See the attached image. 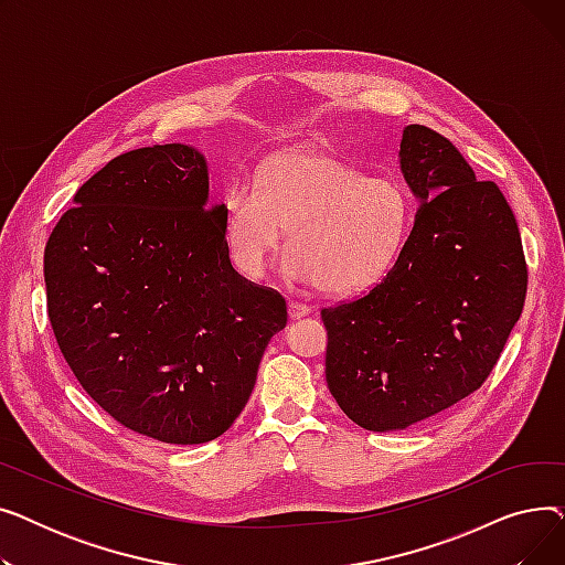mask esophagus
I'll use <instances>...</instances> for the list:
<instances>
[{
    "instance_id": "1",
    "label": "esophagus",
    "mask_w": 565,
    "mask_h": 565,
    "mask_svg": "<svg viewBox=\"0 0 565 565\" xmlns=\"http://www.w3.org/2000/svg\"><path fill=\"white\" fill-rule=\"evenodd\" d=\"M313 309L309 307V305H302V302H298V300H290L288 302V316L292 318V320H298V318H302V316H309Z\"/></svg>"
}]
</instances>
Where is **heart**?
<instances>
[{
    "label": "heart",
    "mask_w": 565,
    "mask_h": 565,
    "mask_svg": "<svg viewBox=\"0 0 565 565\" xmlns=\"http://www.w3.org/2000/svg\"><path fill=\"white\" fill-rule=\"evenodd\" d=\"M409 222V199L392 178H366L302 148L267 160L256 183H237L224 199V241L237 273L258 279L290 228L286 277L334 295L387 277Z\"/></svg>",
    "instance_id": "1"
}]
</instances>
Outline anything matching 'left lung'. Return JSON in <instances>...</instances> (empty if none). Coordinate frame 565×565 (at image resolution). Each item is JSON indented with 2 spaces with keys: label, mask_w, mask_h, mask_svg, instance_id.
<instances>
[{
  "label": "left lung",
  "mask_w": 565,
  "mask_h": 565,
  "mask_svg": "<svg viewBox=\"0 0 565 565\" xmlns=\"http://www.w3.org/2000/svg\"><path fill=\"white\" fill-rule=\"evenodd\" d=\"M401 171L419 199L394 267L362 298L322 309L324 377L358 426L419 424L477 392L520 320L526 260L509 201L458 148L407 126Z\"/></svg>",
  "instance_id": "obj_1"
}]
</instances>
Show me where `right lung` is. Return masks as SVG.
Here are the masks:
<instances>
[{
  "label": "right lung",
  "mask_w": 565,
  "mask_h": 565,
  "mask_svg": "<svg viewBox=\"0 0 565 565\" xmlns=\"http://www.w3.org/2000/svg\"><path fill=\"white\" fill-rule=\"evenodd\" d=\"M45 247L47 316L82 390L139 435L203 444L252 396L286 300L237 275L192 146L137 148L77 190Z\"/></svg>",
  "instance_id": "add662e5"
}]
</instances>
